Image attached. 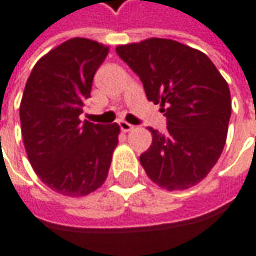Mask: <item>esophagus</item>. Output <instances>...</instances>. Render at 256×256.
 I'll return each instance as SVG.
<instances>
[{"instance_id":"obj_1","label":"esophagus","mask_w":256,"mask_h":256,"mask_svg":"<svg viewBox=\"0 0 256 256\" xmlns=\"http://www.w3.org/2000/svg\"><path fill=\"white\" fill-rule=\"evenodd\" d=\"M119 126H120V128L123 130V132H130V130H133V128H134V126H133V124H130V123L124 122V120H120Z\"/></svg>"}]
</instances>
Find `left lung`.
Instances as JSON below:
<instances>
[{"label": "left lung", "instance_id": "left-lung-1", "mask_svg": "<svg viewBox=\"0 0 256 256\" xmlns=\"http://www.w3.org/2000/svg\"><path fill=\"white\" fill-rule=\"evenodd\" d=\"M116 52L167 118L164 134L148 128L153 142L140 156L144 172L168 191L198 184L225 146L231 118L228 84L206 54L177 40L150 38L119 45Z\"/></svg>", "mask_w": 256, "mask_h": 256}]
</instances>
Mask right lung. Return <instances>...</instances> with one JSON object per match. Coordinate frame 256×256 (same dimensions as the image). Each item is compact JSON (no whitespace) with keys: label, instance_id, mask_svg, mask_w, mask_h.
Returning <instances> with one entry per match:
<instances>
[{"label":"right lung","instance_id":"1","mask_svg":"<svg viewBox=\"0 0 256 256\" xmlns=\"http://www.w3.org/2000/svg\"><path fill=\"white\" fill-rule=\"evenodd\" d=\"M109 48L72 38L35 64L20 106L28 160L42 182L62 196L82 197L104 182L120 128L82 122L93 76Z\"/></svg>","mask_w":256,"mask_h":256}]
</instances>
